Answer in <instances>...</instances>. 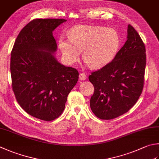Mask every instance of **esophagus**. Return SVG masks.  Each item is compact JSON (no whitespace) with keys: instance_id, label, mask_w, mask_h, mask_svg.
Wrapping results in <instances>:
<instances>
[{"instance_id":"34e87169","label":"esophagus","mask_w":159,"mask_h":159,"mask_svg":"<svg viewBox=\"0 0 159 159\" xmlns=\"http://www.w3.org/2000/svg\"><path fill=\"white\" fill-rule=\"evenodd\" d=\"M79 77H80V80H85L86 79V77H87V76H86V75L84 73H81L80 74Z\"/></svg>"}]
</instances>
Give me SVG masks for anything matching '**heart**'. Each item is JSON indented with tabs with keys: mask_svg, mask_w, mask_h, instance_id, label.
Instances as JSON below:
<instances>
[{
	"mask_svg": "<svg viewBox=\"0 0 159 159\" xmlns=\"http://www.w3.org/2000/svg\"><path fill=\"white\" fill-rule=\"evenodd\" d=\"M120 37L115 29L98 25H77L68 38L59 39V47L66 60L73 64L83 57L93 68H101L113 60L118 53Z\"/></svg>",
	"mask_w": 159,
	"mask_h": 159,
	"instance_id": "heart-1",
	"label": "heart"
}]
</instances>
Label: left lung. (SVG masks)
<instances>
[{"label": "left lung", "instance_id": "obj_1", "mask_svg": "<svg viewBox=\"0 0 159 159\" xmlns=\"http://www.w3.org/2000/svg\"><path fill=\"white\" fill-rule=\"evenodd\" d=\"M145 51L139 33L129 25L127 39L113 60L90 75L95 89L90 106L98 118H116L136 103L144 85Z\"/></svg>", "mask_w": 159, "mask_h": 159}]
</instances>
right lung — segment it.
I'll return each instance as SVG.
<instances>
[{
    "instance_id": "obj_1",
    "label": "right lung",
    "mask_w": 159,
    "mask_h": 159,
    "mask_svg": "<svg viewBox=\"0 0 159 159\" xmlns=\"http://www.w3.org/2000/svg\"><path fill=\"white\" fill-rule=\"evenodd\" d=\"M63 19H36L20 30L11 52L12 90L18 103L30 116L45 121L57 118L79 73L57 60L52 32Z\"/></svg>"
}]
</instances>
